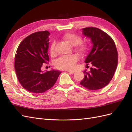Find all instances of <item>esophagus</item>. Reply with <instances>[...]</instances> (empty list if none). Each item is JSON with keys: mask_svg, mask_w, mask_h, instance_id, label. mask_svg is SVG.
<instances>
[{"mask_svg": "<svg viewBox=\"0 0 132 132\" xmlns=\"http://www.w3.org/2000/svg\"><path fill=\"white\" fill-rule=\"evenodd\" d=\"M68 71V72H69V73H70V74H74V72H75V71H70V70H68L67 71Z\"/></svg>", "mask_w": 132, "mask_h": 132, "instance_id": "esophagus-1", "label": "esophagus"}]
</instances>
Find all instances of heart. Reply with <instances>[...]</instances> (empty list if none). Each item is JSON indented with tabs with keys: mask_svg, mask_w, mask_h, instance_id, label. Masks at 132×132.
<instances>
[{
	"mask_svg": "<svg viewBox=\"0 0 132 132\" xmlns=\"http://www.w3.org/2000/svg\"><path fill=\"white\" fill-rule=\"evenodd\" d=\"M63 40L65 41L71 45L74 46V49L78 54L85 55L89 49V44L87 42H83L80 36L73 33H68L62 37ZM55 44L53 43L50 46V53L52 56L56 55L55 49ZM78 60V57L76 54L69 56H62L56 61L55 65L58 69L71 70L74 69L75 64Z\"/></svg>",
	"mask_w": 132,
	"mask_h": 132,
	"instance_id": "obj_1",
	"label": "heart"
}]
</instances>
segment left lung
<instances>
[{"mask_svg":"<svg viewBox=\"0 0 132 132\" xmlns=\"http://www.w3.org/2000/svg\"><path fill=\"white\" fill-rule=\"evenodd\" d=\"M83 34L91 38L93 46L85 60L87 65L91 66V70L84 71L85 77L80 84L88 89L97 90L112 79L118 62L117 50L111 36L99 28H85Z\"/></svg>","mask_w":132,"mask_h":132,"instance_id":"1","label":"left lung"}]
</instances>
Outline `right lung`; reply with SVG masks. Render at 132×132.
I'll list each match as a JSON object with an SVG mask.
<instances>
[{"mask_svg":"<svg viewBox=\"0 0 132 132\" xmlns=\"http://www.w3.org/2000/svg\"><path fill=\"white\" fill-rule=\"evenodd\" d=\"M47 30L33 33L19 45L15 57V69L20 85L29 92L43 93L54 86L61 72L53 70L43 72L44 63L49 62L47 54Z\"/></svg>","mask_w":132,"mask_h":132,"instance_id":"add662e5","label":"right lung"}]
</instances>
